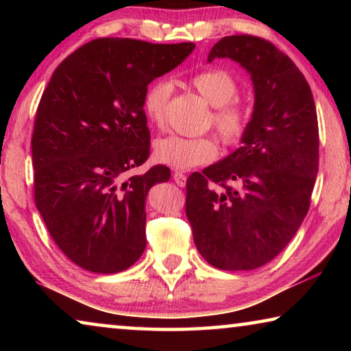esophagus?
<instances>
[{
  "label": "esophagus",
  "instance_id": "34e87169",
  "mask_svg": "<svg viewBox=\"0 0 351 351\" xmlns=\"http://www.w3.org/2000/svg\"><path fill=\"white\" fill-rule=\"evenodd\" d=\"M173 180H175V182H176L180 187L186 186V175H184L182 171H175V173H173Z\"/></svg>",
  "mask_w": 351,
  "mask_h": 351
}]
</instances>
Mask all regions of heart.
<instances>
[{
  "label": "heart",
  "instance_id": "heart-1",
  "mask_svg": "<svg viewBox=\"0 0 351 351\" xmlns=\"http://www.w3.org/2000/svg\"><path fill=\"white\" fill-rule=\"evenodd\" d=\"M192 86L213 106L212 122L226 144H237L245 134L249 122V111L245 105L234 100L239 91L237 82L223 69H206L190 79ZM171 83L156 80L147 88L142 99V108L147 119L161 127L165 121ZM218 153L217 142L209 136L184 138L169 134L154 144V158L158 162L171 169L189 170L201 164L210 162Z\"/></svg>",
  "mask_w": 351,
  "mask_h": 351
}]
</instances>
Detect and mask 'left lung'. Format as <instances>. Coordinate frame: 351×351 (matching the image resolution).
<instances>
[{"mask_svg":"<svg viewBox=\"0 0 351 351\" xmlns=\"http://www.w3.org/2000/svg\"><path fill=\"white\" fill-rule=\"evenodd\" d=\"M230 58L251 75L254 110L241 147L187 180L186 215L207 263L257 269L280 254L310 209L319 170L313 93L288 56L263 38L230 35L207 62Z\"/></svg>","mask_w":351,"mask_h":351,"instance_id":"left-lung-1","label":"left lung"}]
</instances>
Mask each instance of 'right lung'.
Returning a JSON list of instances; mask_svg holds the SVG:
<instances>
[{
  "instance_id": "1",
  "label": "right lung",
  "mask_w": 351,
  "mask_h": 351,
  "mask_svg": "<svg viewBox=\"0 0 351 351\" xmlns=\"http://www.w3.org/2000/svg\"><path fill=\"white\" fill-rule=\"evenodd\" d=\"M193 49L97 38L64 58L47 83L32 134L35 204L57 246L80 268L114 274L144 254L145 198L170 180V170L154 165L125 180L150 154L142 99Z\"/></svg>"
}]
</instances>
